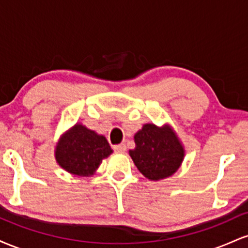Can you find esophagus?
<instances>
[{
    "label": "esophagus",
    "instance_id": "34e87169",
    "mask_svg": "<svg viewBox=\"0 0 248 248\" xmlns=\"http://www.w3.org/2000/svg\"><path fill=\"white\" fill-rule=\"evenodd\" d=\"M114 152L116 153H124L126 152V144L124 143H120V144H116V146L113 147Z\"/></svg>",
    "mask_w": 248,
    "mask_h": 248
}]
</instances>
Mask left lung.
<instances>
[{"label": "left lung", "mask_w": 248, "mask_h": 248, "mask_svg": "<svg viewBox=\"0 0 248 248\" xmlns=\"http://www.w3.org/2000/svg\"><path fill=\"white\" fill-rule=\"evenodd\" d=\"M135 149L129 155L136 168L147 178L157 181L171 176L181 166L184 150L169 127L144 124L134 136Z\"/></svg>", "instance_id": "8db88e82"}]
</instances>
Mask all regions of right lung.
Listing matches in <instances>:
<instances>
[{
	"instance_id": "obj_1",
	"label": "right lung",
	"mask_w": 248,
	"mask_h": 248,
	"mask_svg": "<svg viewBox=\"0 0 248 248\" xmlns=\"http://www.w3.org/2000/svg\"><path fill=\"white\" fill-rule=\"evenodd\" d=\"M112 154L106 138L81 124H76L62 138L57 146L56 158L66 171L79 176L92 175L101 163Z\"/></svg>"
}]
</instances>
